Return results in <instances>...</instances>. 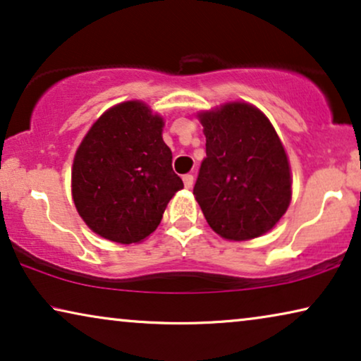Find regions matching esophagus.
I'll use <instances>...</instances> for the list:
<instances>
[{
    "label": "esophagus",
    "instance_id": "34e87169",
    "mask_svg": "<svg viewBox=\"0 0 361 361\" xmlns=\"http://www.w3.org/2000/svg\"><path fill=\"white\" fill-rule=\"evenodd\" d=\"M182 180H184L185 189H192V187H194V176L192 174H185L184 177H182Z\"/></svg>",
    "mask_w": 361,
    "mask_h": 361
}]
</instances>
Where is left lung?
I'll list each match as a JSON object with an SVG mask.
<instances>
[{"label": "left lung", "mask_w": 361, "mask_h": 361, "mask_svg": "<svg viewBox=\"0 0 361 361\" xmlns=\"http://www.w3.org/2000/svg\"><path fill=\"white\" fill-rule=\"evenodd\" d=\"M207 157L194 187L210 228L228 241H248L276 226L293 199L284 145L269 118L248 102L202 110Z\"/></svg>", "instance_id": "obj_1"}]
</instances>
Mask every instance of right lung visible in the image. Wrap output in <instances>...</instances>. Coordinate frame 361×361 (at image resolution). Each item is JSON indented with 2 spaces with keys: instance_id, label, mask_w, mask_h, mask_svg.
<instances>
[{
  "instance_id": "1",
  "label": "right lung",
  "mask_w": 361,
  "mask_h": 361,
  "mask_svg": "<svg viewBox=\"0 0 361 361\" xmlns=\"http://www.w3.org/2000/svg\"><path fill=\"white\" fill-rule=\"evenodd\" d=\"M164 118L140 100L108 108L78 145L72 199L85 225L102 238L141 243L184 189L162 140Z\"/></svg>"
}]
</instances>
